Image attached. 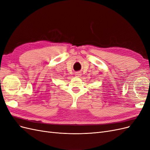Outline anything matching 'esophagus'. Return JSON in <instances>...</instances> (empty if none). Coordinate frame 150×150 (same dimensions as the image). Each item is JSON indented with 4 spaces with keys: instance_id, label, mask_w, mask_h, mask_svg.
Instances as JSON below:
<instances>
[{
    "instance_id": "34e87169",
    "label": "esophagus",
    "mask_w": 150,
    "mask_h": 150,
    "mask_svg": "<svg viewBox=\"0 0 150 150\" xmlns=\"http://www.w3.org/2000/svg\"><path fill=\"white\" fill-rule=\"evenodd\" d=\"M75 76L78 77V78H80V77L81 76V74L80 73V72H76V73L75 74Z\"/></svg>"
}]
</instances>
